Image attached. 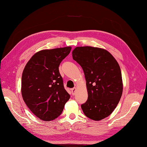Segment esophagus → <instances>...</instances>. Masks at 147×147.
<instances>
[{
  "label": "esophagus",
  "mask_w": 147,
  "mask_h": 147,
  "mask_svg": "<svg viewBox=\"0 0 147 147\" xmlns=\"http://www.w3.org/2000/svg\"><path fill=\"white\" fill-rule=\"evenodd\" d=\"M76 88H73L72 90H71V92H72V94L73 95L75 94V91H76Z\"/></svg>",
  "instance_id": "obj_1"
}]
</instances>
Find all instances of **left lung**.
Returning <instances> with one entry per match:
<instances>
[{"mask_svg": "<svg viewBox=\"0 0 147 147\" xmlns=\"http://www.w3.org/2000/svg\"><path fill=\"white\" fill-rule=\"evenodd\" d=\"M73 58L83 69L88 94L81 105L84 114L100 121L110 115L117 107L123 93L120 66L108 51L91 46L76 47Z\"/></svg>", "mask_w": 147, "mask_h": 147, "instance_id": "1", "label": "left lung"}]
</instances>
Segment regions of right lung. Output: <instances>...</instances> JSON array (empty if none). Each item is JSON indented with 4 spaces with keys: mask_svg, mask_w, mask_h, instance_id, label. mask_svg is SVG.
<instances>
[{
    "mask_svg": "<svg viewBox=\"0 0 147 147\" xmlns=\"http://www.w3.org/2000/svg\"><path fill=\"white\" fill-rule=\"evenodd\" d=\"M71 50V47L67 46L40 51L34 54L24 69L22 98L32 113L43 121L59 117L70 98L64 88L59 66Z\"/></svg>",
    "mask_w": 147,
    "mask_h": 147,
    "instance_id": "1",
    "label": "right lung"
}]
</instances>
